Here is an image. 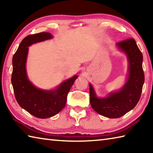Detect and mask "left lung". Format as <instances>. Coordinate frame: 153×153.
I'll list each match as a JSON object with an SVG mask.
<instances>
[{
    "label": "left lung",
    "instance_id": "8db88e82",
    "mask_svg": "<svg viewBox=\"0 0 153 153\" xmlns=\"http://www.w3.org/2000/svg\"><path fill=\"white\" fill-rule=\"evenodd\" d=\"M126 53L128 59V76L120 91L111 93L106 98H98L89 83L90 103L95 111L109 118H119L136 106L141 95L145 75L143 70V54L134 39L128 38L117 43Z\"/></svg>",
    "mask_w": 153,
    "mask_h": 153
}]
</instances>
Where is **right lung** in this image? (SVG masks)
I'll list each match as a JSON object with an SVG mask.
<instances>
[{
    "mask_svg": "<svg viewBox=\"0 0 153 153\" xmlns=\"http://www.w3.org/2000/svg\"><path fill=\"white\" fill-rule=\"evenodd\" d=\"M52 38V34L48 32L27 36L20 44L13 58L11 82L15 98L22 108L40 119L49 118L64 108L68 92L77 78V76H75L65 80L58 89L52 91H44L35 88L28 80L26 71L28 46Z\"/></svg>",
    "mask_w": 153,
    "mask_h": 153,
    "instance_id": "right-lung-1",
    "label": "right lung"
}]
</instances>
